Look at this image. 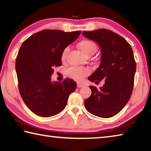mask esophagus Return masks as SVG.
Here are the masks:
<instances>
[{
  "mask_svg": "<svg viewBox=\"0 0 151 151\" xmlns=\"http://www.w3.org/2000/svg\"><path fill=\"white\" fill-rule=\"evenodd\" d=\"M84 85H83V84L81 83H77V87L78 88H81V87H83Z\"/></svg>",
  "mask_w": 151,
  "mask_h": 151,
  "instance_id": "34e87169",
  "label": "esophagus"
}]
</instances>
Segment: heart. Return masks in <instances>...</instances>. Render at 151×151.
I'll use <instances>...</instances> for the list:
<instances>
[{
  "mask_svg": "<svg viewBox=\"0 0 151 151\" xmlns=\"http://www.w3.org/2000/svg\"><path fill=\"white\" fill-rule=\"evenodd\" d=\"M78 47L85 56L93 55L96 50V46L94 42L88 39L81 40L78 43ZM68 50H69L68 47H66L63 50L61 54V60L63 61L65 60ZM88 69L85 68H72L67 71L68 75L76 81H81L86 75H88Z\"/></svg>",
  "mask_w": 151,
  "mask_h": 151,
  "instance_id": "heart-1",
  "label": "heart"
}]
</instances>
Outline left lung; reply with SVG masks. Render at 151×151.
I'll list each match as a JSON object with an SVG mask.
<instances>
[{
  "instance_id": "8db88e82",
  "label": "left lung",
  "mask_w": 151,
  "mask_h": 151,
  "mask_svg": "<svg viewBox=\"0 0 151 151\" xmlns=\"http://www.w3.org/2000/svg\"><path fill=\"white\" fill-rule=\"evenodd\" d=\"M85 37L97 42L101 50L99 67L88 77L103 86H90L92 94L85 101L86 111L101 118H110L121 111L131 98L134 86L136 62L131 46L111 30L101 29L84 31Z\"/></svg>"
}]
</instances>
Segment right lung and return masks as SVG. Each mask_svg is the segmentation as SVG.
I'll list each match as a JSON object with an SVG mask.
<instances>
[{"instance_id": "right-lung-1", "label": "right lung", "mask_w": 151, "mask_h": 151, "mask_svg": "<svg viewBox=\"0 0 151 151\" xmlns=\"http://www.w3.org/2000/svg\"><path fill=\"white\" fill-rule=\"evenodd\" d=\"M81 32L43 30L22 42L15 65L18 85L24 103L37 115L49 117L60 113L76 89L72 79L52 83L50 76L54 68L62 65L63 50Z\"/></svg>"}]
</instances>
